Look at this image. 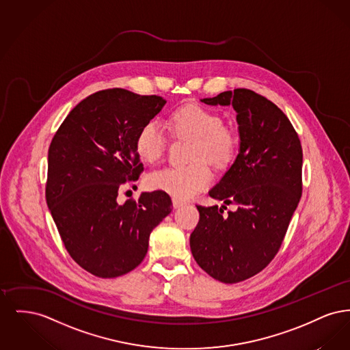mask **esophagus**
I'll list each match as a JSON object with an SVG mask.
<instances>
[{
  "instance_id": "obj_1",
  "label": "esophagus",
  "mask_w": 350,
  "mask_h": 350,
  "mask_svg": "<svg viewBox=\"0 0 350 350\" xmlns=\"http://www.w3.org/2000/svg\"><path fill=\"white\" fill-rule=\"evenodd\" d=\"M172 202H173V207H174V208H178V207H181V206H183V204L186 203L185 200H178V198H173Z\"/></svg>"
}]
</instances>
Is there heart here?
Returning a JSON list of instances; mask_svg holds the SVG:
<instances>
[{
    "label": "heart",
    "instance_id": "1",
    "mask_svg": "<svg viewBox=\"0 0 350 350\" xmlns=\"http://www.w3.org/2000/svg\"><path fill=\"white\" fill-rule=\"evenodd\" d=\"M169 127L178 139L190 140L189 161L185 167H164L150 173L146 178L152 190H161L174 198H191L204 190L213 173L206 163L217 167L232 164L239 152L237 130L223 123V118L200 105L189 103L174 110ZM167 148V136L154 119L144 123L135 137V150L144 163L157 161Z\"/></svg>",
    "mask_w": 350,
    "mask_h": 350
}]
</instances>
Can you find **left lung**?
I'll use <instances>...</instances> for the list:
<instances>
[{
    "label": "left lung",
    "mask_w": 350,
    "mask_h": 350,
    "mask_svg": "<svg viewBox=\"0 0 350 350\" xmlns=\"http://www.w3.org/2000/svg\"><path fill=\"white\" fill-rule=\"evenodd\" d=\"M207 105H231L237 113L240 152L210 197L234 204H197L200 221L190 236L193 257L224 283L256 275L282 245L301 197L303 150L282 110L250 89L223 92Z\"/></svg>",
    "instance_id": "obj_1"
}]
</instances>
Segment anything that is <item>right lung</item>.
<instances>
[{"instance_id": "1", "label": "right lung", "mask_w": 350, "mask_h": 350, "mask_svg": "<svg viewBox=\"0 0 350 350\" xmlns=\"http://www.w3.org/2000/svg\"><path fill=\"white\" fill-rule=\"evenodd\" d=\"M160 96L113 88L81 100L49 148L46 200L69 256L100 278H116L147 254L152 230L172 211L165 191L117 202L144 170L135 150L140 127L164 107Z\"/></svg>"}]
</instances>
